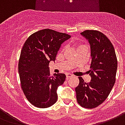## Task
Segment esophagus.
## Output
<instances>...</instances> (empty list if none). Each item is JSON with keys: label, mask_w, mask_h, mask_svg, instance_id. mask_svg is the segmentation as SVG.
<instances>
[{"label": "esophagus", "mask_w": 125, "mask_h": 125, "mask_svg": "<svg viewBox=\"0 0 125 125\" xmlns=\"http://www.w3.org/2000/svg\"><path fill=\"white\" fill-rule=\"evenodd\" d=\"M72 75L71 74H70V73H68V74H66V80H68L70 78H71L72 77Z\"/></svg>", "instance_id": "obj_1"}]
</instances>
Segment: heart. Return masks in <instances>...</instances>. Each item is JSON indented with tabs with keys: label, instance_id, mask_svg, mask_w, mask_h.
<instances>
[{
	"label": "heart",
	"instance_id": "b5f03b06",
	"mask_svg": "<svg viewBox=\"0 0 125 125\" xmlns=\"http://www.w3.org/2000/svg\"><path fill=\"white\" fill-rule=\"evenodd\" d=\"M83 45H83V44H78V45H77V48H78V47H82V46H83Z\"/></svg>",
	"mask_w": 125,
	"mask_h": 125
}]
</instances>
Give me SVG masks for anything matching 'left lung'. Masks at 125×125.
I'll return each instance as SVG.
<instances>
[{
	"mask_svg": "<svg viewBox=\"0 0 125 125\" xmlns=\"http://www.w3.org/2000/svg\"><path fill=\"white\" fill-rule=\"evenodd\" d=\"M91 45V77L89 83L79 77L76 87L78 104L85 108L93 109L104 102L115 82L117 60L112 42L105 34L94 30H86L81 33Z\"/></svg>",
	"mask_w": 125,
	"mask_h": 125,
	"instance_id": "left-lung-1",
	"label": "left lung"
}]
</instances>
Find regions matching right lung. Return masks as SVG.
Returning <instances> with one entry per match:
<instances>
[{"instance_id":"obj_1","label":"right lung","mask_w":125,"mask_h":125,"mask_svg":"<svg viewBox=\"0 0 125 125\" xmlns=\"http://www.w3.org/2000/svg\"><path fill=\"white\" fill-rule=\"evenodd\" d=\"M70 38L67 34L45 29L31 34L23 45L18 63L21 86L27 99L37 108H49L57 100V90L66 76H50L49 64Z\"/></svg>"}]
</instances>
